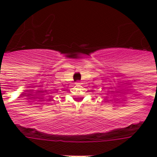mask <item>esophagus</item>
I'll return each mask as SVG.
<instances>
[{"instance_id": "34e87169", "label": "esophagus", "mask_w": 157, "mask_h": 157, "mask_svg": "<svg viewBox=\"0 0 157 157\" xmlns=\"http://www.w3.org/2000/svg\"><path fill=\"white\" fill-rule=\"evenodd\" d=\"M76 86H79V84H78V83H76Z\"/></svg>"}]
</instances>
